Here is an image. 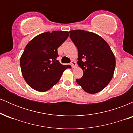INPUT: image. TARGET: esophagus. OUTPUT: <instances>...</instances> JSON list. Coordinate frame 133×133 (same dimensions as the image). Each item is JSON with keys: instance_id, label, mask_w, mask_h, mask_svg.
<instances>
[{"instance_id": "obj_1", "label": "esophagus", "mask_w": 133, "mask_h": 133, "mask_svg": "<svg viewBox=\"0 0 133 133\" xmlns=\"http://www.w3.org/2000/svg\"><path fill=\"white\" fill-rule=\"evenodd\" d=\"M71 64V66L72 67V68H75V67H76V63L75 61H72Z\"/></svg>"}]
</instances>
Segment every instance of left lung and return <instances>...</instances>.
<instances>
[{
    "mask_svg": "<svg viewBox=\"0 0 133 133\" xmlns=\"http://www.w3.org/2000/svg\"><path fill=\"white\" fill-rule=\"evenodd\" d=\"M69 33L78 50L77 64L84 72L76 82L89 94L100 92L113 76L116 66L113 52L106 41L95 33L83 30H70Z\"/></svg>",
    "mask_w": 133,
    "mask_h": 133,
    "instance_id": "obj_1",
    "label": "left lung"
}]
</instances>
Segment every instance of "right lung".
I'll return each mask as SVG.
<instances>
[{
    "mask_svg": "<svg viewBox=\"0 0 133 133\" xmlns=\"http://www.w3.org/2000/svg\"><path fill=\"white\" fill-rule=\"evenodd\" d=\"M67 31L46 32L27 44L20 59L21 71L27 84L39 92H45L59 81L69 65L57 60V48L68 39Z\"/></svg>",
    "mask_w": 133,
    "mask_h": 133,
    "instance_id": "right-lung-1",
    "label": "right lung"
}]
</instances>
